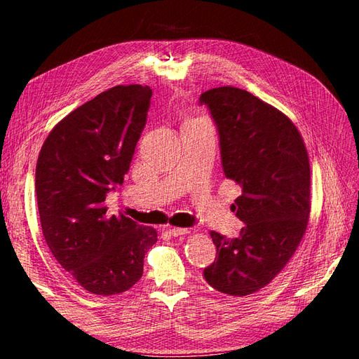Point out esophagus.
I'll use <instances>...</instances> for the list:
<instances>
[{
	"label": "esophagus",
	"instance_id": "esophagus-1",
	"mask_svg": "<svg viewBox=\"0 0 359 359\" xmlns=\"http://www.w3.org/2000/svg\"><path fill=\"white\" fill-rule=\"evenodd\" d=\"M172 236H181V235H187L189 231L187 229H182V227H170L168 231Z\"/></svg>",
	"mask_w": 359,
	"mask_h": 359
}]
</instances>
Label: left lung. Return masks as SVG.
<instances>
[{"mask_svg": "<svg viewBox=\"0 0 359 359\" xmlns=\"http://www.w3.org/2000/svg\"><path fill=\"white\" fill-rule=\"evenodd\" d=\"M220 136L226 178L241 186L232 210L245 226L227 240L211 232L217 247L203 277L215 290L247 297L269 285L306 235L310 219V161L292 119L236 86L205 91Z\"/></svg>", "mask_w": 359, "mask_h": 359, "instance_id": "left-lung-1", "label": "left lung"}]
</instances>
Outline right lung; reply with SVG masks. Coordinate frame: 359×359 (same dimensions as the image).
I'll use <instances>...</instances> for the list:
<instances>
[{
	"mask_svg": "<svg viewBox=\"0 0 359 359\" xmlns=\"http://www.w3.org/2000/svg\"><path fill=\"white\" fill-rule=\"evenodd\" d=\"M153 90L116 85L95 95L50 130L36 168L43 236L57 262L79 286L109 297L144 273L154 227L109 215L106 194L123 186Z\"/></svg>",
	"mask_w": 359,
	"mask_h": 359,
	"instance_id": "add662e5",
	"label": "right lung"
}]
</instances>
